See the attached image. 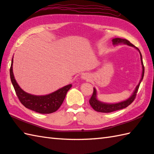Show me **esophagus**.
I'll list each match as a JSON object with an SVG mask.
<instances>
[{"label":"esophagus","instance_id":"esophagus-1","mask_svg":"<svg viewBox=\"0 0 154 154\" xmlns=\"http://www.w3.org/2000/svg\"><path fill=\"white\" fill-rule=\"evenodd\" d=\"M81 79L83 80V81H89L90 79V75H89L88 73H83L82 76H81Z\"/></svg>","mask_w":154,"mask_h":154}]
</instances>
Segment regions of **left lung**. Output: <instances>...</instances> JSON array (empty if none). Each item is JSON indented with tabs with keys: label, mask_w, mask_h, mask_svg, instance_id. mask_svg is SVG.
<instances>
[{
	"label": "left lung",
	"mask_w": 154,
	"mask_h": 154,
	"mask_svg": "<svg viewBox=\"0 0 154 154\" xmlns=\"http://www.w3.org/2000/svg\"><path fill=\"white\" fill-rule=\"evenodd\" d=\"M112 42L113 46H119L120 44H125V45L133 47L134 48H135L136 50H138L141 57L142 73H141V79L139 81L138 85L136 86L135 89H134L133 94H131V96L128 97V98H127L125 100H123V101H121L117 103H106V102H103L102 101H100V100L97 99V92L96 89L94 88V92L90 100H89V104H90L91 107L94 108V110H95L97 112H104V113L112 112H114V111L121 110V109L127 108L128 105H130L135 98L136 94L137 93L139 85H140V83L142 82V80H143V76H144V66H143V59H142V55L140 50L137 48V47L133 45L132 44L130 43L129 41L126 40V39L116 38H113L112 40Z\"/></svg>",
	"instance_id": "1"
}]
</instances>
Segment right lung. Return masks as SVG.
<instances>
[{
	"label": "right lung",
	"instance_id": "add662e5",
	"mask_svg": "<svg viewBox=\"0 0 154 154\" xmlns=\"http://www.w3.org/2000/svg\"><path fill=\"white\" fill-rule=\"evenodd\" d=\"M13 57L10 68V77L11 83L15 89L17 96L21 104L31 110L40 114H50L57 111L62 105L67 91L72 87L69 84L52 92L49 94L36 96L23 91L18 85L14 77L13 71Z\"/></svg>",
	"mask_w": 154,
	"mask_h": 154
}]
</instances>
